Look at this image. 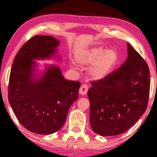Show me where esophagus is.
Returning <instances> with one entry per match:
<instances>
[{
    "mask_svg": "<svg viewBox=\"0 0 157 157\" xmlns=\"http://www.w3.org/2000/svg\"><path fill=\"white\" fill-rule=\"evenodd\" d=\"M88 90H89V86L86 84H82L81 86L79 89V93H80L81 95H86L87 94Z\"/></svg>",
    "mask_w": 157,
    "mask_h": 157,
    "instance_id": "esophagus-1",
    "label": "esophagus"
}]
</instances>
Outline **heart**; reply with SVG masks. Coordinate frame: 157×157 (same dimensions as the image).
<instances>
[{"instance_id":"1","label":"heart","mask_w":157,"mask_h":157,"mask_svg":"<svg viewBox=\"0 0 157 157\" xmlns=\"http://www.w3.org/2000/svg\"><path fill=\"white\" fill-rule=\"evenodd\" d=\"M77 61L83 65H92L89 72L94 78H103L112 71L119 61V54L116 49L106 51L101 47H95L81 52Z\"/></svg>"}]
</instances>
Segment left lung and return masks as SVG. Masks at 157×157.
<instances>
[{"label":"left lung","mask_w":157,"mask_h":157,"mask_svg":"<svg viewBox=\"0 0 157 157\" xmlns=\"http://www.w3.org/2000/svg\"><path fill=\"white\" fill-rule=\"evenodd\" d=\"M125 62L104 78L93 81L88 91L90 124L101 136L125 132L144 114L150 91L149 68L141 56L127 44Z\"/></svg>","instance_id":"1"}]
</instances>
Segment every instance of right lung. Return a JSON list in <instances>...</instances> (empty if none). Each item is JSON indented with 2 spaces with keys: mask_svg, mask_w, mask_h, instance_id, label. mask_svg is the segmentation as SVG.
<instances>
[{
  "mask_svg": "<svg viewBox=\"0 0 157 157\" xmlns=\"http://www.w3.org/2000/svg\"><path fill=\"white\" fill-rule=\"evenodd\" d=\"M59 44L52 36H33L18 51L10 69L8 101L21 125L35 134L59 131L78 96L81 83L64 79L56 66L48 67L39 81L33 79V59L50 58Z\"/></svg>",
  "mask_w": 157,
  "mask_h": 157,
  "instance_id": "right-lung-1",
  "label": "right lung"
}]
</instances>
